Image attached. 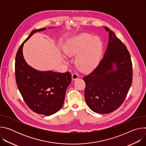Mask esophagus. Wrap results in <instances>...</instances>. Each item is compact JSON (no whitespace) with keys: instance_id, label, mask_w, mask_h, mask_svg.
<instances>
[{"instance_id":"1","label":"esophagus","mask_w":146,"mask_h":146,"mask_svg":"<svg viewBox=\"0 0 146 146\" xmlns=\"http://www.w3.org/2000/svg\"><path fill=\"white\" fill-rule=\"evenodd\" d=\"M72 80H77L78 77H79V76L77 73H73L72 75Z\"/></svg>"}]
</instances>
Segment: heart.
<instances>
[{"label":"heart","mask_w":146,"mask_h":146,"mask_svg":"<svg viewBox=\"0 0 146 146\" xmlns=\"http://www.w3.org/2000/svg\"><path fill=\"white\" fill-rule=\"evenodd\" d=\"M64 50L68 56L77 55L76 63L81 70L90 71L99 63L103 43L99 37L84 33L71 38Z\"/></svg>","instance_id":"1"}]
</instances>
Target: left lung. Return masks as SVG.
Masks as SVG:
<instances>
[{
  "label": "left lung",
  "instance_id": "left-lung-1",
  "mask_svg": "<svg viewBox=\"0 0 146 146\" xmlns=\"http://www.w3.org/2000/svg\"><path fill=\"white\" fill-rule=\"evenodd\" d=\"M109 43L98 66L83 77L85 100L88 107L99 114L117 110L125 99L132 82V64L125 45L109 28Z\"/></svg>",
  "mask_w": 146,
  "mask_h": 146
}]
</instances>
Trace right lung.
Wrapping results in <instances>:
<instances>
[{"label":"right lung","mask_w":146,"mask_h":146,"mask_svg":"<svg viewBox=\"0 0 146 146\" xmlns=\"http://www.w3.org/2000/svg\"><path fill=\"white\" fill-rule=\"evenodd\" d=\"M33 31L19 47L15 56V80L27 106L34 112L46 116L59 111L64 103L66 91L72 80L69 72L39 71L27 64L23 53L24 43L36 32Z\"/></svg>","instance_id":"add662e5"}]
</instances>
